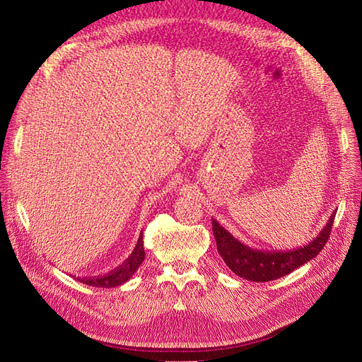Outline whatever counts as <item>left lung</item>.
<instances>
[{
  "label": "left lung",
  "instance_id": "obj_1",
  "mask_svg": "<svg viewBox=\"0 0 362 362\" xmlns=\"http://www.w3.org/2000/svg\"><path fill=\"white\" fill-rule=\"evenodd\" d=\"M335 213L337 211L332 213L322 233L310 245L287 252H262L252 249L240 242L231 233H228L216 218H213V234L218 254L237 276L254 282H267L288 275L293 270L299 269L305 262L319 255V252L325 247L327 238H329Z\"/></svg>",
  "mask_w": 362,
  "mask_h": 362
}]
</instances>
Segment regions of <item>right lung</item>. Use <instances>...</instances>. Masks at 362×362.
I'll return each mask as SVG.
<instances>
[{
	"mask_svg": "<svg viewBox=\"0 0 362 362\" xmlns=\"http://www.w3.org/2000/svg\"><path fill=\"white\" fill-rule=\"evenodd\" d=\"M144 259H145L144 237H141V234H140V237L137 240V245H136L134 250L131 252V255L113 272L107 273V275H103V276H98V278H78L76 276V281L86 284V286L103 287V288H112V287L122 286L124 282L129 281V278L134 275L141 262H144Z\"/></svg>",
	"mask_w": 362,
	"mask_h": 362,
	"instance_id": "obj_1",
	"label": "right lung"
}]
</instances>
